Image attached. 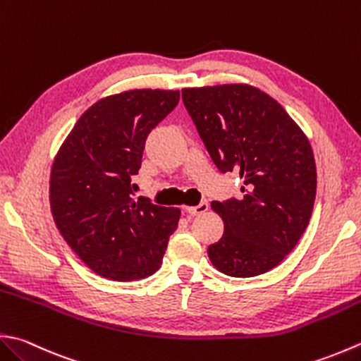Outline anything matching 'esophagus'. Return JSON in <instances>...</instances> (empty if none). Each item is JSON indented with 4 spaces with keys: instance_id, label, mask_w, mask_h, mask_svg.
<instances>
[{
    "instance_id": "obj_1",
    "label": "esophagus",
    "mask_w": 361,
    "mask_h": 361,
    "mask_svg": "<svg viewBox=\"0 0 361 361\" xmlns=\"http://www.w3.org/2000/svg\"><path fill=\"white\" fill-rule=\"evenodd\" d=\"M208 208H209L208 202H202V203L197 204V207H188V208H185V213L189 214V216H199V214H203L204 211H208Z\"/></svg>"
}]
</instances>
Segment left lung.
<instances>
[{
    "label": "left lung",
    "mask_w": 361,
    "mask_h": 361,
    "mask_svg": "<svg viewBox=\"0 0 361 361\" xmlns=\"http://www.w3.org/2000/svg\"><path fill=\"white\" fill-rule=\"evenodd\" d=\"M183 103L219 172H236L243 200L213 202L221 241L208 247L217 271L255 277L271 271L307 230L316 197L312 145L288 112L247 84L183 89Z\"/></svg>",
    "instance_id": "left-lung-1"
}]
</instances>
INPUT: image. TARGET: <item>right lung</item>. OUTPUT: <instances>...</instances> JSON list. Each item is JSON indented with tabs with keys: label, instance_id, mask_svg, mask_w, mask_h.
I'll use <instances>...</instances> for the list:
<instances>
[{
	"label": "right lung",
	"instance_id": "1",
	"mask_svg": "<svg viewBox=\"0 0 361 361\" xmlns=\"http://www.w3.org/2000/svg\"><path fill=\"white\" fill-rule=\"evenodd\" d=\"M178 102V90L159 89L106 97L84 112L56 154L49 178L54 224L104 279L133 281L161 267L180 209L134 199L131 178L147 136Z\"/></svg>",
	"mask_w": 361,
	"mask_h": 361
}]
</instances>
